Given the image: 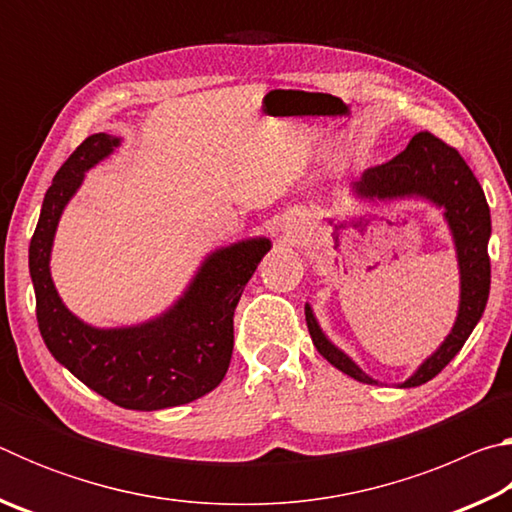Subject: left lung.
<instances>
[{"label": "left lung", "instance_id": "1", "mask_svg": "<svg viewBox=\"0 0 512 512\" xmlns=\"http://www.w3.org/2000/svg\"><path fill=\"white\" fill-rule=\"evenodd\" d=\"M352 194L361 201H427L443 210V219L454 241L461 293H458V314L452 332L438 345L431 357L424 359L413 375L402 381L400 388L427 384L452 361L472 329L479 323L490 293V207L485 194L474 178L472 169L458 155L456 149L440 142L431 133L413 135L409 146L393 160L361 173V178L350 183ZM307 327L316 350L352 379L363 384H379L366 375L348 354L327 339L318 325L311 305H305Z\"/></svg>", "mask_w": 512, "mask_h": 512}]
</instances>
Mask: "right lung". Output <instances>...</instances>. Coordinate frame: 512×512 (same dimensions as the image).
Listing matches in <instances>:
<instances>
[{
    "label": "right lung",
    "instance_id": "add662e5",
    "mask_svg": "<svg viewBox=\"0 0 512 512\" xmlns=\"http://www.w3.org/2000/svg\"><path fill=\"white\" fill-rule=\"evenodd\" d=\"M121 144L90 135L58 169L42 201L29 246L36 316L47 350L76 379L121 409L160 411L194 402L221 384L235 345L237 302L271 239L250 237L212 250L183 296L160 316L128 327H94L72 314L51 280V248L60 216L85 171Z\"/></svg>",
    "mask_w": 512,
    "mask_h": 512
}]
</instances>
